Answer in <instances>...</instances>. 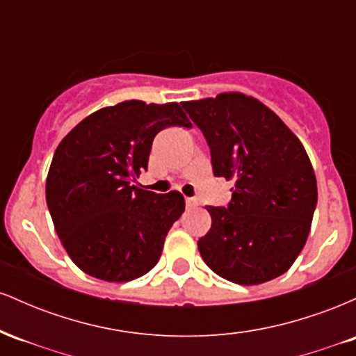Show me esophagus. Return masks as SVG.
<instances>
[{"label":"esophagus","instance_id":"obj_1","mask_svg":"<svg viewBox=\"0 0 356 356\" xmlns=\"http://www.w3.org/2000/svg\"><path fill=\"white\" fill-rule=\"evenodd\" d=\"M197 199H194V197H186V206H187V209H192V207H197Z\"/></svg>","mask_w":356,"mask_h":356}]
</instances>
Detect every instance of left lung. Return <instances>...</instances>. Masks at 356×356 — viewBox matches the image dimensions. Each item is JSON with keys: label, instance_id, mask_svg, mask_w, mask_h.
<instances>
[{"label": "left lung", "instance_id": "obj_1", "mask_svg": "<svg viewBox=\"0 0 356 356\" xmlns=\"http://www.w3.org/2000/svg\"><path fill=\"white\" fill-rule=\"evenodd\" d=\"M181 105L206 137L216 177L234 181L227 207L207 206L211 229L197 241L204 263L244 286L281 276L308 239L318 201L303 144L271 108L244 93Z\"/></svg>", "mask_w": 356, "mask_h": 356}]
</instances>
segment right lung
Listing matches in <instances>:
<instances>
[{
    "label": "right lung",
    "mask_w": 356,
    "mask_h": 356,
    "mask_svg": "<svg viewBox=\"0 0 356 356\" xmlns=\"http://www.w3.org/2000/svg\"><path fill=\"white\" fill-rule=\"evenodd\" d=\"M165 127L192 124L175 102L127 100L83 118L56 147L47 204L61 244L87 275L124 283L157 264L186 202L177 191L155 194L132 182Z\"/></svg>",
    "instance_id": "add662e5"
}]
</instances>
